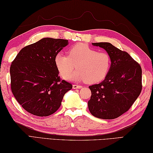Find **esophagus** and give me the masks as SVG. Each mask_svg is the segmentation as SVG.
<instances>
[{"instance_id": "1", "label": "esophagus", "mask_w": 153, "mask_h": 153, "mask_svg": "<svg viewBox=\"0 0 153 153\" xmlns=\"http://www.w3.org/2000/svg\"><path fill=\"white\" fill-rule=\"evenodd\" d=\"M73 88L74 89H75V88H82V86L81 85H73Z\"/></svg>"}]
</instances>
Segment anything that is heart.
<instances>
[{
	"label": "heart",
	"mask_w": 153,
	"mask_h": 153,
	"mask_svg": "<svg viewBox=\"0 0 153 153\" xmlns=\"http://www.w3.org/2000/svg\"><path fill=\"white\" fill-rule=\"evenodd\" d=\"M54 62L62 77L74 80H85L95 83L102 80L107 75L112 65V57L108 52L98 51L82 43L75 45L68 51V55L58 53Z\"/></svg>",
	"instance_id": "b5f03b06"
}]
</instances>
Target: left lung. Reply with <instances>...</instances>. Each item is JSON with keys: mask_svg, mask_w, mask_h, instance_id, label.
Here are the masks:
<instances>
[{"mask_svg": "<svg viewBox=\"0 0 153 153\" xmlns=\"http://www.w3.org/2000/svg\"><path fill=\"white\" fill-rule=\"evenodd\" d=\"M93 45L111 54L112 65L105 79L89 86L88 109L95 117L114 119L129 110L142 91V68L126 51L109 42Z\"/></svg>", "mask_w": 153, "mask_h": 153, "instance_id": "left-lung-1", "label": "left lung"}]
</instances>
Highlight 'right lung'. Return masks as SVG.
I'll return each instance as SVG.
<instances>
[{
  "label": "right lung",
  "mask_w": 153,
  "mask_h": 153,
  "mask_svg": "<svg viewBox=\"0 0 153 153\" xmlns=\"http://www.w3.org/2000/svg\"><path fill=\"white\" fill-rule=\"evenodd\" d=\"M67 45V40L42 39L22 48L11 63V91L29 113L38 117L54 113L73 88L60 79L54 62L55 56Z\"/></svg>",
  "instance_id": "add662e5"
}]
</instances>
